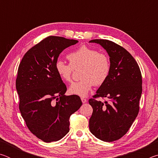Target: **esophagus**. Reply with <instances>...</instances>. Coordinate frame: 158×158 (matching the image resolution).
<instances>
[{"mask_svg":"<svg viewBox=\"0 0 158 158\" xmlns=\"http://www.w3.org/2000/svg\"><path fill=\"white\" fill-rule=\"evenodd\" d=\"M81 102H82L83 103H85V102H87V100H86V99H85V98H81Z\"/></svg>","mask_w":158,"mask_h":158,"instance_id":"esophagus-1","label":"esophagus"}]
</instances>
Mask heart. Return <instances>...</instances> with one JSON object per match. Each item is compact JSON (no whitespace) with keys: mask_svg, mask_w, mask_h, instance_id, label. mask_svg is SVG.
<instances>
[{"mask_svg":"<svg viewBox=\"0 0 158 158\" xmlns=\"http://www.w3.org/2000/svg\"><path fill=\"white\" fill-rule=\"evenodd\" d=\"M69 64L58 60L55 70L65 82H71L73 69L82 68L79 81L73 83L69 88V93L85 97L93 85H101L108 79L111 71V62L105 53L82 45L67 56Z\"/></svg>","mask_w":158,"mask_h":158,"instance_id":"obj_1","label":"heart"}]
</instances>
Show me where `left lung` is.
Returning <instances> with one entry per match:
<instances>
[{"mask_svg":"<svg viewBox=\"0 0 158 158\" xmlns=\"http://www.w3.org/2000/svg\"><path fill=\"white\" fill-rule=\"evenodd\" d=\"M100 44L109 56L111 71L89 102L93 107L89 120L90 132L104 141H116L129 130L139 110L142 78L137 61L127 51L107 40H92ZM106 97L107 101H98Z\"/></svg>","mask_w":158,"mask_h":158,"instance_id":"8db88e82","label":"left lung"}]
</instances>
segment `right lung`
Listing matches in <instances>:
<instances>
[{
  "label": "right lung",
  "mask_w": 158,
  "mask_h": 158,
  "mask_svg": "<svg viewBox=\"0 0 158 158\" xmlns=\"http://www.w3.org/2000/svg\"><path fill=\"white\" fill-rule=\"evenodd\" d=\"M78 40L49 36L25 53L18 68L16 89L19 110L29 130L49 143L69 130V117L82 105L78 95L67 96L65 84L55 70L60 53Z\"/></svg>",
  "instance_id": "right-lung-1"
}]
</instances>
